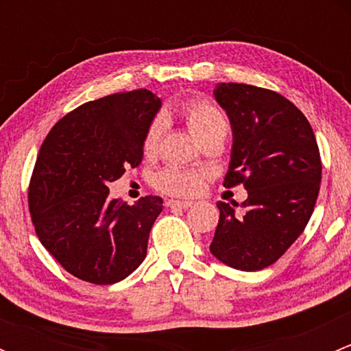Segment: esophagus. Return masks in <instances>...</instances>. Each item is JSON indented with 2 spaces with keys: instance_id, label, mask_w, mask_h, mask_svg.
Here are the masks:
<instances>
[{
  "instance_id": "1",
  "label": "esophagus",
  "mask_w": 351,
  "mask_h": 351,
  "mask_svg": "<svg viewBox=\"0 0 351 351\" xmlns=\"http://www.w3.org/2000/svg\"><path fill=\"white\" fill-rule=\"evenodd\" d=\"M193 202L190 200H168L166 202V207H171V208H189L192 207Z\"/></svg>"
}]
</instances>
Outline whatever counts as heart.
I'll return each mask as SVG.
<instances>
[{
  "label": "heart",
  "instance_id": "1",
  "mask_svg": "<svg viewBox=\"0 0 351 351\" xmlns=\"http://www.w3.org/2000/svg\"><path fill=\"white\" fill-rule=\"evenodd\" d=\"M182 115L185 119L186 125L192 130L193 136L200 141L202 144L214 137H226L228 132V122L222 112L204 98H193V100L182 104ZM166 132V117L162 113L156 115L151 120L146 134H144L143 147L146 154H154L159 149L162 136ZM205 182V173L195 171V169L171 168L162 169L158 173L154 180V185L159 192L173 197H192L197 195L202 190Z\"/></svg>",
  "mask_w": 351,
  "mask_h": 351
}]
</instances>
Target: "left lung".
I'll list each match as a JSON object with an SVG mask.
<instances>
[{"instance_id": "8db88e82", "label": "left lung", "mask_w": 351, "mask_h": 351, "mask_svg": "<svg viewBox=\"0 0 351 351\" xmlns=\"http://www.w3.org/2000/svg\"><path fill=\"white\" fill-rule=\"evenodd\" d=\"M217 104L232 129L226 189L243 185V212L217 202L210 253L228 267L256 271L274 265L302 234L319 195L321 156L313 127L280 93L219 83Z\"/></svg>"}]
</instances>
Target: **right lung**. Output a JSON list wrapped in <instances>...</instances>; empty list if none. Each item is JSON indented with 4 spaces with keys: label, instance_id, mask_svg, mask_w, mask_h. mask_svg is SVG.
Returning a JSON list of instances; mask_svg holds the SVG:
<instances>
[{
    "label": "right lung",
    "instance_id": "right-lung-1",
    "mask_svg": "<svg viewBox=\"0 0 351 351\" xmlns=\"http://www.w3.org/2000/svg\"><path fill=\"white\" fill-rule=\"evenodd\" d=\"M161 100L134 90L88 101L62 117L38 151L28 207L38 239L66 271L110 285L144 261L162 198L136 205L108 197V183L143 161V141Z\"/></svg>",
    "mask_w": 351,
    "mask_h": 351
}]
</instances>
